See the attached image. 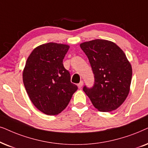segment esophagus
Masks as SVG:
<instances>
[{
    "mask_svg": "<svg viewBox=\"0 0 148 148\" xmlns=\"http://www.w3.org/2000/svg\"><path fill=\"white\" fill-rule=\"evenodd\" d=\"M82 85H83V81H82V80H81V81H80L79 83L78 84V87L79 88H81Z\"/></svg>",
    "mask_w": 148,
    "mask_h": 148,
    "instance_id": "obj_1",
    "label": "esophagus"
}]
</instances>
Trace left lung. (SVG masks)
I'll return each instance as SVG.
<instances>
[{
    "label": "left lung",
    "mask_w": 148,
    "mask_h": 148,
    "mask_svg": "<svg viewBox=\"0 0 148 148\" xmlns=\"http://www.w3.org/2000/svg\"><path fill=\"white\" fill-rule=\"evenodd\" d=\"M94 74L92 87L83 90L94 107L111 112L122 105L129 92L132 68L123 51L115 43L96 39L80 45Z\"/></svg>",
    "instance_id": "8db88e82"
}]
</instances>
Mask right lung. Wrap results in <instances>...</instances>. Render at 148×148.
Segmentation results:
<instances>
[{"label":"right lung","instance_id":"obj_1","mask_svg":"<svg viewBox=\"0 0 148 148\" xmlns=\"http://www.w3.org/2000/svg\"><path fill=\"white\" fill-rule=\"evenodd\" d=\"M69 48L55 42L42 45L33 50L25 63L23 72L25 90L35 107L47 115L62 112L78 89L63 64Z\"/></svg>","mask_w":148,"mask_h":148}]
</instances>
